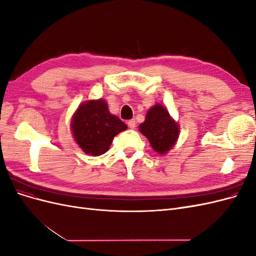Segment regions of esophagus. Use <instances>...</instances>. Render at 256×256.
<instances>
[{
  "label": "esophagus",
  "instance_id": "34e87169",
  "mask_svg": "<svg viewBox=\"0 0 256 256\" xmlns=\"http://www.w3.org/2000/svg\"><path fill=\"white\" fill-rule=\"evenodd\" d=\"M127 124H128V127L130 129H134L136 128V120H130L127 122Z\"/></svg>",
  "mask_w": 256,
  "mask_h": 256
}]
</instances>
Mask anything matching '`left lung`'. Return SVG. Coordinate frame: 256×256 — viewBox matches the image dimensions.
I'll return each mask as SVG.
<instances>
[{
    "label": "left lung",
    "instance_id": "obj_1",
    "mask_svg": "<svg viewBox=\"0 0 256 256\" xmlns=\"http://www.w3.org/2000/svg\"><path fill=\"white\" fill-rule=\"evenodd\" d=\"M140 131L148 138L152 148L159 154H166L175 144L180 130L177 124L168 115V110L160 104L147 112Z\"/></svg>",
    "mask_w": 256,
    "mask_h": 256
}]
</instances>
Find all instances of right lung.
<instances>
[{
  "label": "right lung",
  "mask_w": 256,
  "mask_h": 256,
  "mask_svg": "<svg viewBox=\"0 0 256 256\" xmlns=\"http://www.w3.org/2000/svg\"><path fill=\"white\" fill-rule=\"evenodd\" d=\"M72 129L76 142L84 152L100 156L110 148L113 138L127 129L118 116L110 114L104 100L82 104L74 115Z\"/></svg>",
  "instance_id": "right-lung-1"
}]
</instances>
